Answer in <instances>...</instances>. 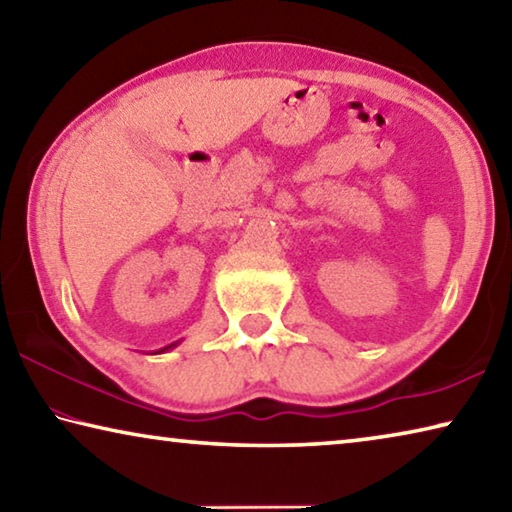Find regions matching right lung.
<instances>
[{"label":"right lung","instance_id":"right-lung-1","mask_svg":"<svg viewBox=\"0 0 512 512\" xmlns=\"http://www.w3.org/2000/svg\"><path fill=\"white\" fill-rule=\"evenodd\" d=\"M173 345H176V343H171V345H167V348H162L160 352H164V350H169V348H173Z\"/></svg>","mask_w":512,"mask_h":512}]
</instances>
